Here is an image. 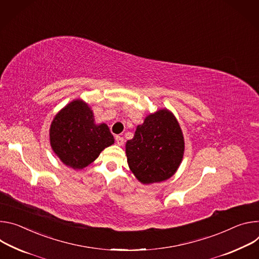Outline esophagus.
<instances>
[{
  "instance_id": "esophagus-1",
  "label": "esophagus",
  "mask_w": 259,
  "mask_h": 259,
  "mask_svg": "<svg viewBox=\"0 0 259 259\" xmlns=\"http://www.w3.org/2000/svg\"><path fill=\"white\" fill-rule=\"evenodd\" d=\"M115 141H116V144L119 145V146H122L123 143H124L123 137H120V136H116V137H115Z\"/></svg>"
}]
</instances>
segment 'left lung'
<instances>
[{
    "label": "left lung",
    "instance_id": "obj_1",
    "mask_svg": "<svg viewBox=\"0 0 259 259\" xmlns=\"http://www.w3.org/2000/svg\"><path fill=\"white\" fill-rule=\"evenodd\" d=\"M127 163L143 184L167 180L184 154V138L174 114L161 109L149 114L125 144Z\"/></svg>",
    "mask_w": 259,
    "mask_h": 259
}]
</instances>
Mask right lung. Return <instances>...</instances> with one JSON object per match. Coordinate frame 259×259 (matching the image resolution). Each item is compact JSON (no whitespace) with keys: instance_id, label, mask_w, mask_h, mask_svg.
Listing matches in <instances>:
<instances>
[{"instance_id":"add662e5","label":"right lung","mask_w":259,"mask_h":259,"mask_svg":"<svg viewBox=\"0 0 259 259\" xmlns=\"http://www.w3.org/2000/svg\"><path fill=\"white\" fill-rule=\"evenodd\" d=\"M50 145L63 163L81 169L95 161L114 143L106 123L96 124L93 110L82 100H74L53 118Z\"/></svg>"}]
</instances>
